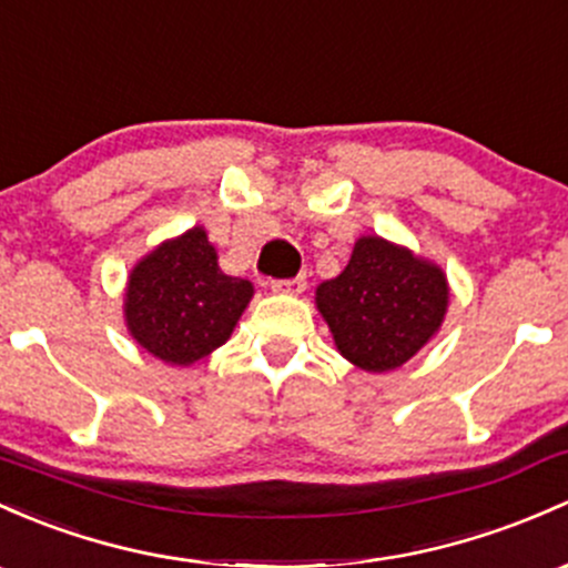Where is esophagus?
Returning <instances> with one entry per match:
<instances>
[{
  "instance_id": "1",
  "label": "esophagus",
  "mask_w": 568,
  "mask_h": 568,
  "mask_svg": "<svg viewBox=\"0 0 568 568\" xmlns=\"http://www.w3.org/2000/svg\"><path fill=\"white\" fill-rule=\"evenodd\" d=\"M303 290H306V276L284 278V282H273V292H278V295H301Z\"/></svg>"
}]
</instances>
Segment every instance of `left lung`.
Listing matches in <instances>:
<instances>
[{
    "label": "left lung",
    "instance_id": "1",
    "mask_svg": "<svg viewBox=\"0 0 568 568\" xmlns=\"http://www.w3.org/2000/svg\"><path fill=\"white\" fill-rule=\"evenodd\" d=\"M335 349L368 374L395 371L428 346L449 308L447 273L408 246L359 235L335 278L316 286Z\"/></svg>",
    "mask_w": 568,
    "mask_h": 568
}]
</instances>
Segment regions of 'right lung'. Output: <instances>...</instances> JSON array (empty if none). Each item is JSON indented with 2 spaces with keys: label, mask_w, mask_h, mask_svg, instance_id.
<instances>
[{
  "label": "right lung",
  "mask_w": 568,
  "mask_h": 568,
  "mask_svg": "<svg viewBox=\"0 0 568 568\" xmlns=\"http://www.w3.org/2000/svg\"><path fill=\"white\" fill-rule=\"evenodd\" d=\"M252 297V282L219 267L216 248L197 224L135 262L124 290V325L140 349L184 368L227 344Z\"/></svg>",
  "instance_id": "add662e5"
}]
</instances>
